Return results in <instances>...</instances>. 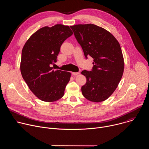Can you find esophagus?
<instances>
[{"mask_svg": "<svg viewBox=\"0 0 149 149\" xmlns=\"http://www.w3.org/2000/svg\"><path fill=\"white\" fill-rule=\"evenodd\" d=\"M79 74V72H72V75H74V76H76V75H78Z\"/></svg>", "mask_w": 149, "mask_h": 149, "instance_id": "34e87169", "label": "esophagus"}]
</instances>
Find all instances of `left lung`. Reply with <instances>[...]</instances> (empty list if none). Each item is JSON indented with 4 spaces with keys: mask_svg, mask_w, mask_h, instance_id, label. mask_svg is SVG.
Instances as JSON below:
<instances>
[{
    "mask_svg": "<svg viewBox=\"0 0 149 149\" xmlns=\"http://www.w3.org/2000/svg\"><path fill=\"white\" fill-rule=\"evenodd\" d=\"M82 47L86 59H94L90 71L81 74L87 82L81 87L82 94L92 102L107 100L116 90L124 72V59L116 38L105 29L94 24L70 26Z\"/></svg>",
    "mask_w": 149,
    "mask_h": 149,
    "instance_id": "obj_1",
    "label": "left lung"
}]
</instances>
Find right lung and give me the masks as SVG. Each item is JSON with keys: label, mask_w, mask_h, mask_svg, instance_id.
<instances>
[{"label": "right lung", "mask_w": 149, "mask_h": 149, "mask_svg": "<svg viewBox=\"0 0 149 149\" xmlns=\"http://www.w3.org/2000/svg\"><path fill=\"white\" fill-rule=\"evenodd\" d=\"M73 34L68 26H45L26 41L22 51L20 72L31 91L40 100L55 101L62 98L71 73L51 67L62 43Z\"/></svg>", "instance_id": "add662e5"}]
</instances>
